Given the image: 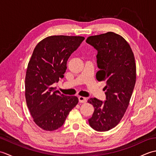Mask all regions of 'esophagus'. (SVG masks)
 Listing matches in <instances>:
<instances>
[{"mask_svg":"<svg viewBox=\"0 0 156 156\" xmlns=\"http://www.w3.org/2000/svg\"><path fill=\"white\" fill-rule=\"evenodd\" d=\"M78 100H79V102H81V103H84V102H86L87 101V98L84 97H79Z\"/></svg>","mask_w":156,"mask_h":156,"instance_id":"obj_1","label":"esophagus"}]
</instances>
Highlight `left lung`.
<instances>
[{"label":"left lung","instance_id":"8db88e82","mask_svg":"<svg viewBox=\"0 0 156 156\" xmlns=\"http://www.w3.org/2000/svg\"><path fill=\"white\" fill-rule=\"evenodd\" d=\"M86 41L98 51L97 79L107 84L105 101L88 99L94 108L89 125L97 131H107L119 124L129 106L136 81L135 57L127 41L113 32L90 36Z\"/></svg>","mask_w":156,"mask_h":156}]
</instances>
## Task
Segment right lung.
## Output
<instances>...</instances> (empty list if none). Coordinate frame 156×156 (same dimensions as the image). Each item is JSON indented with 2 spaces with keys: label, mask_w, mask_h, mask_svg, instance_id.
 <instances>
[{
  "label": "right lung",
  "mask_w": 156,
  "mask_h": 156,
  "mask_svg": "<svg viewBox=\"0 0 156 156\" xmlns=\"http://www.w3.org/2000/svg\"><path fill=\"white\" fill-rule=\"evenodd\" d=\"M84 39L80 36H49L33 52L26 72L25 98L34 122L44 130L62 127L78 104L77 97L61 94L52 84L64 78L68 58Z\"/></svg>",
  "instance_id": "obj_1"
}]
</instances>
